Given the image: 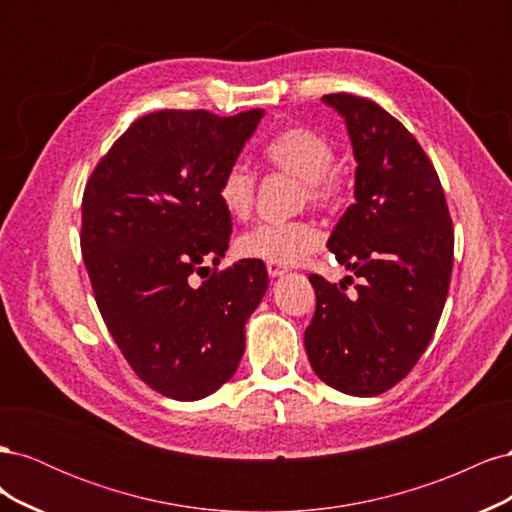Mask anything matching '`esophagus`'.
Segmentation results:
<instances>
[{
    "label": "esophagus",
    "mask_w": 512,
    "mask_h": 512,
    "mask_svg": "<svg viewBox=\"0 0 512 512\" xmlns=\"http://www.w3.org/2000/svg\"><path fill=\"white\" fill-rule=\"evenodd\" d=\"M267 273H269V277H282L288 273V269L282 265H273V262H267Z\"/></svg>",
    "instance_id": "34e87169"
}]
</instances>
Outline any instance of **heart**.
Masks as SVG:
<instances>
[{
    "label": "heart",
    "instance_id": "obj_1",
    "mask_svg": "<svg viewBox=\"0 0 512 512\" xmlns=\"http://www.w3.org/2000/svg\"><path fill=\"white\" fill-rule=\"evenodd\" d=\"M265 158L271 166L301 181V200L318 209H335L346 196V181L333 166L335 147L322 134L305 126H290L269 138ZM224 211L235 220L252 213L256 198V173L245 164L224 170L218 185ZM322 245L320 230L303 220L260 222L237 239V254L273 265H297Z\"/></svg>",
    "mask_w": 512,
    "mask_h": 512
}]
</instances>
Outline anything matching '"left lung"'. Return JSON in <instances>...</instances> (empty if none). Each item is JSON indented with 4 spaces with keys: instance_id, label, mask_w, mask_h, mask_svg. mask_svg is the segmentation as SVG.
Segmentation results:
<instances>
[{
    "instance_id": "1",
    "label": "left lung",
    "mask_w": 512,
    "mask_h": 512,
    "mask_svg": "<svg viewBox=\"0 0 512 512\" xmlns=\"http://www.w3.org/2000/svg\"><path fill=\"white\" fill-rule=\"evenodd\" d=\"M346 119L354 205L329 239L354 290L309 275L316 314L305 350L333 389L374 397L404 380L429 346L453 271V222L436 168L404 123L367 98L322 96ZM352 284V277H346Z\"/></svg>"
}]
</instances>
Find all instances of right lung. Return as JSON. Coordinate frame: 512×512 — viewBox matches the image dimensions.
<instances>
[{
  "mask_svg": "<svg viewBox=\"0 0 512 512\" xmlns=\"http://www.w3.org/2000/svg\"><path fill=\"white\" fill-rule=\"evenodd\" d=\"M262 115L149 113L85 185L81 252L98 309L136 376L170 399H203L235 376L267 292V269L250 258L192 284L228 250L218 185Z\"/></svg>",
  "mask_w": 512,
  "mask_h": 512,
  "instance_id": "obj_1",
  "label": "right lung"
}]
</instances>
